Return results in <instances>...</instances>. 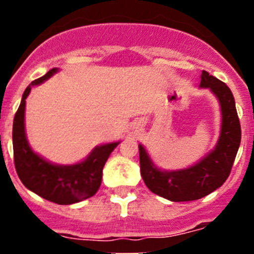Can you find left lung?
Returning a JSON list of instances; mask_svg holds the SVG:
<instances>
[{
    "mask_svg": "<svg viewBox=\"0 0 254 254\" xmlns=\"http://www.w3.org/2000/svg\"><path fill=\"white\" fill-rule=\"evenodd\" d=\"M199 86L211 89L221 105L223 126L214 151L188 169L161 172L154 167L145 149L141 145L138 146L141 176L145 185L152 193L173 202L199 199L221 187L230 176L241 145V122L238 118L234 96L228 85L202 71Z\"/></svg>",
    "mask_w": 254,
    "mask_h": 254,
    "instance_id": "left-lung-1",
    "label": "left lung"
}]
</instances>
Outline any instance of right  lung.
I'll return each instance as SVG.
<instances>
[{"instance_id": "add662e5", "label": "right lung", "mask_w": 254, "mask_h": 254, "mask_svg": "<svg viewBox=\"0 0 254 254\" xmlns=\"http://www.w3.org/2000/svg\"><path fill=\"white\" fill-rule=\"evenodd\" d=\"M56 71L57 68L49 69L46 75L31 82L22 94L12 126L13 163L20 181L28 190L51 202L71 205L90 198L98 192L105 161L118 142L96 147L86 160L69 167L53 165L31 151L24 128L25 99L31 87L51 77Z\"/></svg>"}]
</instances>
